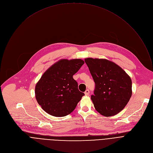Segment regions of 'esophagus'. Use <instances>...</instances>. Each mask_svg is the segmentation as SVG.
I'll use <instances>...</instances> for the list:
<instances>
[{
	"label": "esophagus",
	"instance_id": "1",
	"mask_svg": "<svg viewBox=\"0 0 153 153\" xmlns=\"http://www.w3.org/2000/svg\"><path fill=\"white\" fill-rule=\"evenodd\" d=\"M89 94H90V91H89V90H86L85 91V94L86 96L89 95Z\"/></svg>",
	"mask_w": 153,
	"mask_h": 153
}]
</instances>
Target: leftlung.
<instances>
[{
    "label": "left lung",
    "mask_w": 153,
    "mask_h": 153,
    "mask_svg": "<svg viewBox=\"0 0 153 153\" xmlns=\"http://www.w3.org/2000/svg\"><path fill=\"white\" fill-rule=\"evenodd\" d=\"M85 62L95 82L94 94L91 96L95 109L106 117L117 114L131 97V79L111 61L86 58Z\"/></svg>",
    "instance_id": "1"
}]
</instances>
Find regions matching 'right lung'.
<instances>
[{
    "label": "right lung",
    "instance_id": "add662e5",
    "mask_svg": "<svg viewBox=\"0 0 153 153\" xmlns=\"http://www.w3.org/2000/svg\"><path fill=\"white\" fill-rule=\"evenodd\" d=\"M83 64L80 59H62L43 73L36 85L35 95L46 113L63 117L74 111L85 94L79 90L73 76Z\"/></svg>",
    "mask_w": 153,
    "mask_h": 153
}]
</instances>
